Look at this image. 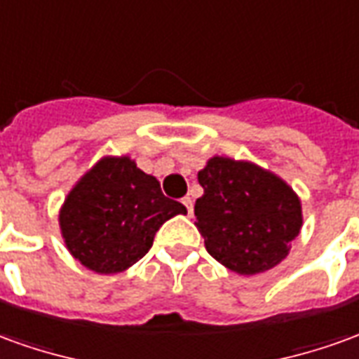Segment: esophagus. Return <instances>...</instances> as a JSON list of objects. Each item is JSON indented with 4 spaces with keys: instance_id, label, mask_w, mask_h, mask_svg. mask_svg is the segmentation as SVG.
<instances>
[{
    "instance_id": "esophagus-1",
    "label": "esophagus",
    "mask_w": 359,
    "mask_h": 359,
    "mask_svg": "<svg viewBox=\"0 0 359 359\" xmlns=\"http://www.w3.org/2000/svg\"><path fill=\"white\" fill-rule=\"evenodd\" d=\"M182 204L187 205L188 215H192V212H194V204H192V198L184 196V198H182Z\"/></svg>"
}]
</instances>
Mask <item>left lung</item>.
Here are the masks:
<instances>
[{
    "label": "left lung",
    "mask_w": 359,
    "mask_h": 359,
    "mask_svg": "<svg viewBox=\"0 0 359 359\" xmlns=\"http://www.w3.org/2000/svg\"><path fill=\"white\" fill-rule=\"evenodd\" d=\"M194 205L205 250L233 272L252 276L280 264L302 229L299 198L252 163L210 159L198 172Z\"/></svg>",
    "instance_id": "obj_1"
}]
</instances>
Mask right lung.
<instances>
[{
    "label": "right lung",
    "instance_id": "obj_1",
    "mask_svg": "<svg viewBox=\"0 0 359 359\" xmlns=\"http://www.w3.org/2000/svg\"><path fill=\"white\" fill-rule=\"evenodd\" d=\"M187 208L128 157H107L79 180L60 212L69 252L99 274H116L151 249L154 237Z\"/></svg>",
    "mask_w": 359,
    "mask_h": 359
}]
</instances>
